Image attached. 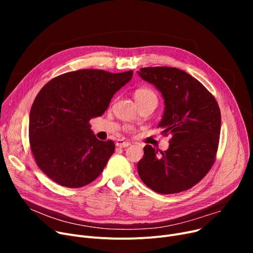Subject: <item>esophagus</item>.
Returning a JSON list of instances; mask_svg holds the SVG:
<instances>
[{"label": "esophagus", "instance_id": "obj_1", "mask_svg": "<svg viewBox=\"0 0 253 253\" xmlns=\"http://www.w3.org/2000/svg\"><path fill=\"white\" fill-rule=\"evenodd\" d=\"M130 144L131 143L129 141H126L124 139H118L116 141V145H117V147H119V148H127V147H129Z\"/></svg>", "mask_w": 253, "mask_h": 253}]
</instances>
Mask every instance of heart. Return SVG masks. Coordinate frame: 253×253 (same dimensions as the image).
Masks as SVG:
<instances>
[{
    "label": "heart",
    "mask_w": 253,
    "mask_h": 253,
    "mask_svg": "<svg viewBox=\"0 0 253 253\" xmlns=\"http://www.w3.org/2000/svg\"><path fill=\"white\" fill-rule=\"evenodd\" d=\"M133 95H134L135 101L137 102L138 106H140L144 103L151 102V101L158 102V97H157V94L155 93V91L152 90L151 88H148V87L137 88L134 91Z\"/></svg>",
    "instance_id": "heart-1"
}]
</instances>
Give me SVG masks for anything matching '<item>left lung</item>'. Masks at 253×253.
<instances>
[{
    "instance_id": "1",
    "label": "left lung",
    "mask_w": 253,
    "mask_h": 253,
    "mask_svg": "<svg viewBox=\"0 0 253 253\" xmlns=\"http://www.w3.org/2000/svg\"><path fill=\"white\" fill-rule=\"evenodd\" d=\"M138 75L162 93L165 110L158 126L165 136L171 135L165 152L145 145L138 174L159 194L187 191L214 164L221 123L217 101L197 79L181 70L154 66L140 69Z\"/></svg>"
}]
</instances>
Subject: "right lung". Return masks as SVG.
<instances>
[{"instance_id":"add662e5","label":"right lung","mask_w":253,"mask_h":253,"mask_svg":"<svg viewBox=\"0 0 253 253\" xmlns=\"http://www.w3.org/2000/svg\"><path fill=\"white\" fill-rule=\"evenodd\" d=\"M132 76V71L79 70L53 78L40 90L30 113L29 137L36 163L49 178L81 188L100 175L115 143L97 139L89 121L106 111Z\"/></svg>"}]
</instances>
